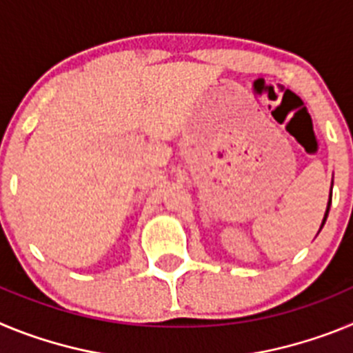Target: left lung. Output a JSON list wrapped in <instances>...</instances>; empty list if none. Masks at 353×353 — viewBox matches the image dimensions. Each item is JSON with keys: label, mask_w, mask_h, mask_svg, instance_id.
I'll use <instances>...</instances> for the list:
<instances>
[{"label": "left lung", "mask_w": 353, "mask_h": 353, "mask_svg": "<svg viewBox=\"0 0 353 353\" xmlns=\"http://www.w3.org/2000/svg\"><path fill=\"white\" fill-rule=\"evenodd\" d=\"M332 196V194H330ZM329 208H330V199H329V205H327V210H325V217H323V221H322V226H320V230H322L323 228V224H325V221H327V215H329Z\"/></svg>", "instance_id": "left-lung-1"}]
</instances>
